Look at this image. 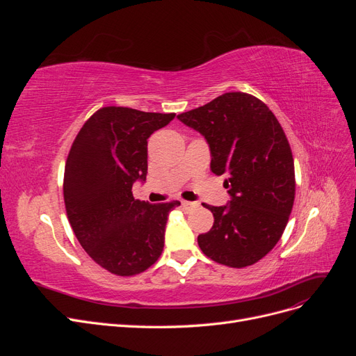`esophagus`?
<instances>
[{"instance_id":"esophagus-1","label":"esophagus","mask_w":356,"mask_h":356,"mask_svg":"<svg viewBox=\"0 0 356 356\" xmlns=\"http://www.w3.org/2000/svg\"><path fill=\"white\" fill-rule=\"evenodd\" d=\"M181 204H182V207H184L186 209H191V208H195V207H196V203L187 202V200H182V202H181Z\"/></svg>"}]
</instances>
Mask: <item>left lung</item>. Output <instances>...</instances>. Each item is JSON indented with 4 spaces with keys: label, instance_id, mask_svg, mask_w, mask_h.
Instances as JSON below:
<instances>
[{
    "label": "left lung",
    "instance_id": "1",
    "mask_svg": "<svg viewBox=\"0 0 356 356\" xmlns=\"http://www.w3.org/2000/svg\"><path fill=\"white\" fill-rule=\"evenodd\" d=\"M178 118L207 139L211 170L227 177L232 197L224 207L204 204L213 225L199 234L202 252L234 268L257 263L281 239L294 204V159L282 126L263 101L243 92L224 93Z\"/></svg>",
    "mask_w": 356,
    "mask_h": 356
}]
</instances>
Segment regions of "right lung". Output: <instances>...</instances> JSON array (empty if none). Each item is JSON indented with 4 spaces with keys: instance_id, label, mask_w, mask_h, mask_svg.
Listing matches in <instances>:
<instances>
[{
    "instance_id": "add662e5",
    "label": "right lung",
    "mask_w": 356,
    "mask_h": 356,
    "mask_svg": "<svg viewBox=\"0 0 356 356\" xmlns=\"http://www.w3.org/2000/svg\"><path fill=\"white\" fill-rule=\"evenodd\" d=\"M175 114L104 106L75 136L63 175L68 221L95 263L117 276L152 267L165 245L169 212L178 200H136L135 181L147 177V139Z\"/></svg>"
}]
</instances>
